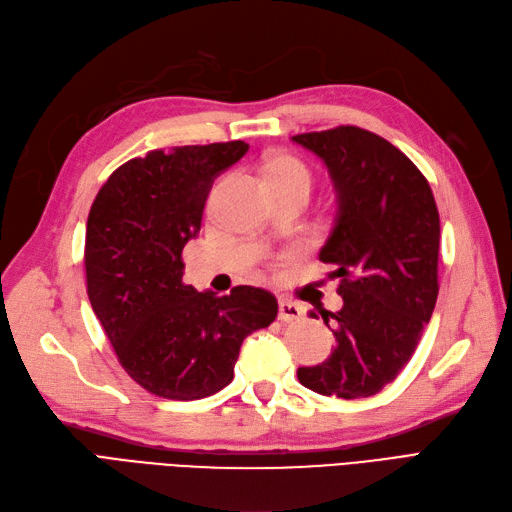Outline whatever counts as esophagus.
Here are the masks:
<instances>
[{"mask_svg":"<svg viewBox=\"0 0 512 512\" xmlns=\"http://www.w3.org/2000/svg\"><path fill=\"white\" fill-rule=\"evenodd\" d=\"M303 315L301 307H298L296 303L292 301H286V298H281L279 301V320L281 322H292V320H298V317Z\"/></svg>","mask_w":512,"mask_h":512,"instance_id":"1","label":"esophagus"}]
</instances>
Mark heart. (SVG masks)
Instances as JSON below:
<instances>
[{"instance_id": "obj_1", "label": "heart", "mask_w": 512, "mask_h": 512, "mask_svg": "<svg viewBox=\"0 0 512 512\" xmlns=\"http://www.w3.org/2000/svg\"><path fill=\"white\" fill-rule=\"evenodd\" d=\"M267 182H303L311 186V171L307 165L290 154H277L264 167Z\"/></svg>"}]
</instances>
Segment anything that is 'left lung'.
I'll return each instance as SVG.
<instances>
[{"mask_svg": "<svg viewBox=\"0 0 512 512\" xmlns=\"http://www.w3.org/2000/svg\"><path fill=\"white\" fill-rule=\"evenodd\" d=\"M292 142L322 158L337 190L320 260L343 298L341 311L322 313L337 347L326 362L298 368V381L324 396H375L411 360L436 305L440 220L432 188L407 154L360 127Z\"/></svg>", "mask_w": 512, "mask_h": 512, "instance_id": "obj_1", "label": "left lung"}]
</instances>
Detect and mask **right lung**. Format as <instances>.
Here are the masks:
<instances>
[{"instance_id":"add662e5","label":"right lung","mask_w":512,"mask_h":512,"mask_svg":"<svg viewBox=\"0 0 512 512\" xmlns=\"http://www.w3.org/2000/svg\"><path fill=\"white\" fill-rule=\"evenodd\" d=\"M245 142L152 150L120 165L86 222V292L127 375L154 396L199 400L233 381L243 339L277 317L252 286L197 292L182 281L184 245L201 231L211 184Z\"/></svg>"}]
</instances>
